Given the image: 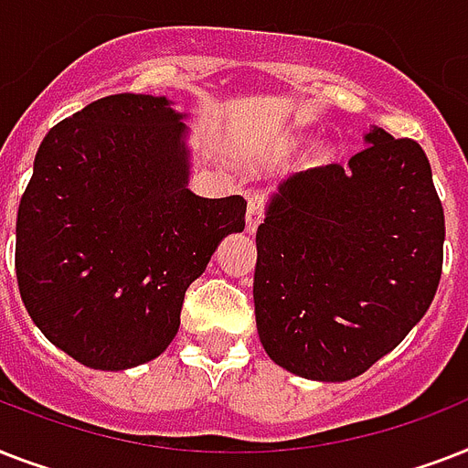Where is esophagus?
Masks as SVG:
<instances>
[{"label": "esophagus", "mask_w": 468, "mask_h": 468, "mask_svg": "<svg viewBox=\"0 0 468 468\" xmlns=\"http://www.w3.org/2000/svg\"><path fill=\"white\" fill-rule=\"evenodd\" d=\"M264 206H267V198H264L262 191H252L248 194V230H257V226L262 223L264 218Z\"/></svg>", "instance_id": "34e87169"}]
</instances>
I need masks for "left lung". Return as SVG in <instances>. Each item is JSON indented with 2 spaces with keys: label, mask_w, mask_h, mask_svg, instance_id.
<instances>
[{
  "label": "left lung",
  "mask_w": 468,
  "mask_h": 468,
  "mask_svg": "<svg viewBox=\"0 0 468 468\" xmlns=\"http://www.w3.org/2000/svg\"><path fill=\"white\" fill-rule=\"evenodd\" d=\"M347 165L282 184L257 228L255 318L267 355L347 381L399 347L442 277L444 211L425 150L371 128Z\"/></svg>",
  "instance_id": "8db88e82"
}]
</instances>
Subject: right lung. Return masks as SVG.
Masks as SVG:
<instances>
[{
    "instance_id": "right-lung-1",
    "label": "right lung",
    "mask_w": 468,
    "mask_h": 468,
    "mask_svg": "<svg viewBox=\"0 0 468 468\" xmlns=\"http://www.w3.org/2000/svg\"><path fill=\"white\" fill-rule=\"evenodd\" d=\"M182 113L165 97L112 94L48 131L16 216V282L40 333L84 367L131 369L179 330L184 293L242 197L186 189Z\"/></svg>"
}]
</instances>
